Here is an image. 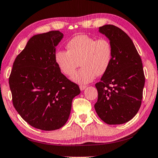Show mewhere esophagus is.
<instances>
[{"instance_id": "esophagus-1", "label": "esophagus", "mask_w": 158, "mask_h": 158, "mask_svg": "<svg viewBox=\"0 0 158 158\" xmlns=\"http://www.w3.org/2000/svg\"><path fill=\"white\" fill-rule=\"evenodd\" d=\"M86 87H87V86H85V85H80V89L81 91L85 90V89H86Z\"/></svg>"}]
</instances>
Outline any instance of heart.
Returning <instances> with one entry per match:
<instances>
[{
	"mask_svg": "<svg viewBox=\"0 0 158 158\" xmlns=\"http://www.w3.org/2000/svg\"><path fill=\"white\" fill-rule=\"evenodd\" d=\"M67 48L68 51L56 52L55 61L61 72L67 76L72 75L80 62L82 67L71 77L73 82L87 84L109 69L112 47L106 38L96 39L88 35H78L67 43Z\"/></svg>",
	"mask_w": 158,
	"mask_h": 158,
	"instance_id": "1",
	"label": "heart"
}]
</instances>
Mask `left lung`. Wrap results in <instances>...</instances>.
<instances>
[{
  "instance_id": "1",
  "label": "left lung",
  "mask_w": 158,
  "mask_h": 158,
  "mask_svg": "<svg viewBox=\"0 0 158 158\" xmlns=\"http://www.w3.org/2000/svg\"><path fill=\"white\" fill-rule=\"evenodd\" d=\"M109 40L112 60L109 69L96 84L98 97L94 107L108 124H121L131 120L141 106L145 78L140 56L132 40L113 25L99 27Z\"/></svg>"
}]
</instances>
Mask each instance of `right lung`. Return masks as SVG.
I'll return each instance as SVG.
<instances>
[{
	"instance_id": "add662e5",
	"label": "right lung",
	"mask_w": 158,
	"mask_h": 158,
	"mask_svg": "<svg viewBox=\"0 0 158 158\" xmlns=\"http://www.w3.org/2000/svg\"><path fill=\"white\" fill-rule=\"evenodd\" d=\"M64 35L51 31L34 35L15 59L9 78L14 108L24 120L43 131L63 127L73 98L80 90L56 64V47Z\"/></svg>"
}]
</instances>
